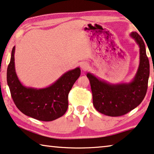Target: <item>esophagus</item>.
<instances>
[{
  "mask_svg": "<svg viewBox=\"0 0 154 154\" xmlns=\"http://www.w3.org/2000/svg\"><path fill=\"white\" fill-rule=\"evenodd\" d=\"M80 67H81L82 70H88V68H89V65L87 63H86V62H83V63H81V65H80Z\"/></svg>",
  "mask_w": 154,
  "mask_h": 154,
  "instance_id": "34e87169",
  "label": "esophagus"
}]
</instances>
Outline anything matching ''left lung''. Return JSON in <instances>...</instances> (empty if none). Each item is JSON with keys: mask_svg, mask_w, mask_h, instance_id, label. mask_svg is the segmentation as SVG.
Masks as SVG:
<instances>
[{"mask_svg": "<svg viewBox=\"0 0 154 154\" xmlns=\"http://www.w3.org/2000/svg\"><path fill=\"white\" fill-rule=\"evenodd\" d=\"M130 36L140 48L139 66L131 81L111 84L91 72L86 74L91 83L94 107L98 112L108 116H121L134 109L143 100L147 90L149 61L145 45L136 32H131Z\"/></svg>", "mask_w": 154, "mask_h": 154, "instance_id": "8db88e82", "label": "left lung"}]
</instances>
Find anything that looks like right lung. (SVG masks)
Returning a JSON list of instances; mask_svg holds the SVG:
<instances>
[{"label":"right lung","mask_w":154,"mask_h":154,"mask_svg":"<svg viewBox=\"0 0 154 154\" xmlns=\"http://www.w3.org/2000/svg\"><path fill=\"white\" fill-rule=\"evenodd\" d=\"M15 46L7 70V82L11 97L23 113L36 120L49 122L63 116L68 106V93L81 74L79 67L61 75L49 86L37 88L25 86L16 72Z\"/></svg>","instance_id":"right-lung-1"}]
</instances>
